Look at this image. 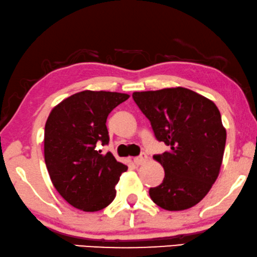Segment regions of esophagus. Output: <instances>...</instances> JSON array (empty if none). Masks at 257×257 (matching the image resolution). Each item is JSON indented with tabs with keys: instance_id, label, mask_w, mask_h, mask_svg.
Instances as JSON below:
<instances>
[{
	"instance_id": "esophagus-1",
	"label": "esophagus",
	"mask_w": 257,
	"mask_h": 257,
	"mask_svg": "<svg viewBox=\"0 0 257 257\" xmlns=\"http://www.w3.org/2000/svg\"><path fill=\"white\" fill-rule=\"evenodd\" d=\"M147 159H148V156L145 155L144 152H142L140 156H137L134 158V163H135L136 165H142V164H144L145 162H147Z\"/></svg>"
}]
</instances>
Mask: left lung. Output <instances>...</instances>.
Masks as SVG:
<instances>
[{
  "label": "left lung",
  "mask_w": 257,
  "mask_h": 257,
  "mask_svg": "<svg viewBox=\"0 0 257 257\" xmlns=\"http://www.w3.org/2000/svg\"><path fill=\"white\" fill-rule=\"evenodd\" d=\"M157 141L170 151L155 155L165 178L150 188L151 200L168 211L196 205L218 178L226 143L219 109L208 98L185 87L134 92Z\"/></svg>",
  "instance_id": "1"
}]
</instances>
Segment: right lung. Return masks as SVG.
<instances>
[{
    "instance_id": "add662e5",
    "label": "right lung",
    "mask_w": 257,
    "mask_h": 257,
    "mask_svg": "<svg viewBox=\"0 0 257 257\" xmlns=\"http://www.w3.org/2000/svg\"><path fill=\"white\" fill-rule=\"evenodd\" d=\"M125 93L82 91L52 109L45 125V163L55 189L69 204L99 211L115 198V186L127 171L110 152L97 147L109 142L106 120Z\"/></svg>"
}]
</instances>
